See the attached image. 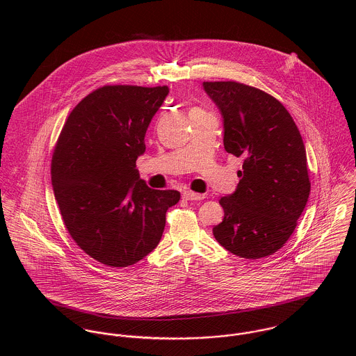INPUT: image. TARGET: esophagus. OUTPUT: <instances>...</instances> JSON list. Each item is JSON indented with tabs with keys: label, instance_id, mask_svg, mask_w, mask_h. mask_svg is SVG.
<instances>
[{
	"label": "esophagus",
	"instance_id": "esophagus-1",
	"mask_svg": "<svg viewBox=\"0 0 356 356\" xmlns=\"http://www.w3.org/2000/svg\"><path fill=\"white\" fill-rule=\"evenodd\" d=\"M182 197H184L185 200H203L205 196L200 195V193H195V192L188 191V192H184V193H182Z\"/></svg>",
	"mask_w": 356,
	"mask_h": 356
}]
</instances>
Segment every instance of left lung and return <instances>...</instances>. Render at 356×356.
Instances as JSON below:
<instances>
[{"mask_svg":"<svg viewBox=\"0 0 356 356\" xmlns=\"http://www.w3.org/2000/svg\"><path fill=\"white\" fill-rule=\"evenodd\" d=\"M203 86L222 112L226 152L244 160L236 192L219 200L225 218L213 237L240 257H266L289 240L309 196L303 138L268 93L234 81Z\"/></svg>","mask_w":356,"mask_h":356,"instance_id":"8db88e82","label":"left lung"}]
</instances>
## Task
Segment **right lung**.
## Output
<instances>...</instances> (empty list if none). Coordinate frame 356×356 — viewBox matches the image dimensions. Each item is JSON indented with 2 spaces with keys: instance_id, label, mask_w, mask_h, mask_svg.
I'll return each mask as SVG.
<instances>
[{
  "instance_id": "right-lung-1",
  "label": "right lung",
  "mask_w": 356,
  "mask_h": 356,
  "mask_svg": "<svg viewBox=\"0 0 356 356\" xmlns=\"http://www.w3.org/2000/svg\"><path fill=\"white\" fill-rule=\"evenodd\" d=\"M168 95L167 86L106 85L79 102L57 138L51 185L63 222L76 245L109 267H127L157 247L177 191L140 179L137 157Z\"/></svg>"
}]
</instances>
